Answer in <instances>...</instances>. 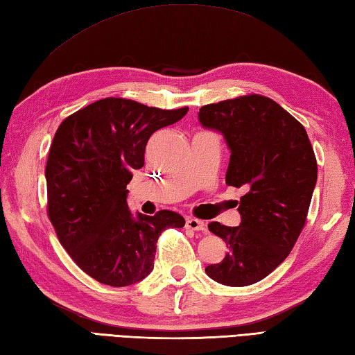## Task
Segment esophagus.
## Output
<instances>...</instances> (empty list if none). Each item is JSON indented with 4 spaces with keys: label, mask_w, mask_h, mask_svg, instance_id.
I'll return each mask as SVG.
<instances>
[{
    "label": "esophagus",
    "mask_w": 355,
    "mask_h": 355,
    "mask_svg": "<svg viewBox=\"0 0 355 355\" xmlns=\"http://www.w3.org/2000/svg\"><path fill=\"white\" fill-rule=\"evenodd\" d=\"M186 229L189 230H195V232H206L207 230V225L205 221L197 220V218H187L186 220Z\"/></svg>",
    "instance_id": "34e87169"
}]
</instances>
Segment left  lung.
<instances>
[{
  "label": "left lung",
  "mask_w": 355,
  "mask_h": 355,
  "mask_svg": "<svg viewBox=\"0 0 355 355\" xmlns=\"http://www.w3.org/2000/svg\"><path fill=\"white\" fill-rule=\"evenodd\" d=\"M198 117L230 148L225 183L247 191L238 207L241 225L209 224L229 252L206 273L223 285H252L285 261L305 227L318 180L311 141L299 120L261 94L205 105Z\"/></svg>",
  "instance_id": "left-lung-1"
}]
</instances>
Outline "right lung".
<instances>
[{"label": "right lung", "instance_id": "obj_1", "mask_svg": "<svg viewBox=\"0 0 355 355\" xmlns=\"http://www.w3.org/2000/svg\"><path fill=\"white\" fill-rule=\"evenodd\" d=\"M187 110L107 97L59 125L45 166L47 215L67 253L97 282L126 286L145 279L154 268L162 232L184 225L172 210L134 216L126 184L145 164L150 135L178 122Z\"/></svg>", "mask_w": 355, "mask_h": 355}]
</instances>
